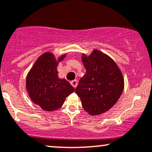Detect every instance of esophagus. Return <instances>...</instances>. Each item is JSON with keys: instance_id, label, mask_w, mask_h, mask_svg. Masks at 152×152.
<instances>
[{"instance_id": "1", "label": "esophagus", "mask_w": 152, "mask_h": 152, "mask_svg": "<svg viewBox=\"0 0 152 152\" xmlns=\"http://www.w3.org/2000/svg\"><path fill=\"white\" fill-rule=\"evenodd\" d=\"M71 84L72 85V86H74V88H76V87L77 86V84H78L77 80H74V81H71Z\"/></svg>"}]
</instances>
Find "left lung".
Returning <instances> with one entry per match:
<instances>
[{"label":"left lung","mask_w":152,"mask_h":152,"mask_svg":"<svg viewBox=\"0 0 152 152\" xmlns=\"http://www.w3.org/2000/svg\"><path fill=\"white\" fill-rule=\"evenodd\" d=\"M82 61L86 71L75 92L88 114H102L121 96L124 86L123 75L114 60L99 50H94L88 56L83 54Z\"/></svg>","instance_id":"obj_1"}]
</instances>
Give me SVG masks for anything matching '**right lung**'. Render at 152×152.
Here are the masks:
<instances>
[{
  "label": "right lung",
  "instance_id": "obj_1",
  "mask_svg": "<svg viewBox=\"0 0 152 152\" xmlns=\"http://www.w3.org/2000/svg\"><path fill=\"white\" fill-rule=\"evenodd\" d=\"M58 60L53 53L46 52L35 62L26 78V89L34 104L43 110L52 111L61 107L65 99L74 91V88L64 78H59L57 71Z\"/></svg>",
  "mask_w": 152,
  "mask_h": 152
}]
</instances>
